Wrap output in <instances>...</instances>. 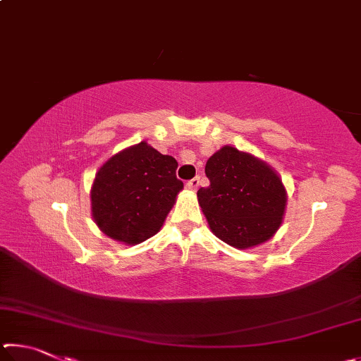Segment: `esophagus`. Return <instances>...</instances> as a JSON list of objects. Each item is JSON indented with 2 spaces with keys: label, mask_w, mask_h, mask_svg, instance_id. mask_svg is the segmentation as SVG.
Wrapping results in <instances>:
<instances>
[{
  "label": "esophagus",
  "mask_w": 361,
  "mask_h": 361,
  "mask_svg": "<svg viewBox=\"0 0 361 361\" xmlns=\"http://www.w3.org/2000/svg\"><path fill=\"white\" fill-rule=\"evenodd\" d=\"M199 183H200V178H199V176H194L192 180H189V181L186 183V186H188V189H197Z\"/></svg>",
  "instance_id": "34e87169"
}]
</instances>
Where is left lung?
Listing matches in <instances>:
<instances>
[{"mask_svg": "<svg viewBox=\"0 0 361 361\" xmlns=\"http://www.w3.org/2000/svg\"><path fill=\"white\" fill-rule=\"evenodd\" d=\"M210 180L197 191L199 205L213 234L235 248L271 239L286 205L282 180L259 159L223 146L205 166Z\"/></svg>", "mask_w": 361, "mask_h": 361, "instance_id": "1", "label": "left lung"}]
</instances>
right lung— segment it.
<instances>
[{"label":"right lung","instance_id":"1","mask_svg":"<svg viewBox=\"0 0 361 361\" xmlns=\"http://www.w3.org/2000/svg\"><path fill=\"white\" fill-rule=\"evenodd\" d=\"M176 167L172 156L145 142L113 156L97 172L90 191L97 226L127 245L157 234L183 189Z\"/></svg>","mask_w":361,"mask_h":361}]
</instances>
